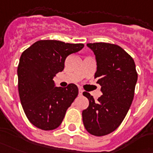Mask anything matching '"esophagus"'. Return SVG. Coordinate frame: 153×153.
<instances>
[{
    "mask_svg": "<svg viewBox=\"0 0 153 153\" xmlns=\"http://www.w3.org/2000/svg\"><path fill=\"white\" fill-rule=\"evenodd\" d=\"M82 89H81V88H79V94L80 96H81V95H82Z\"/></svg>",
    "mask_w": 153,
    "mask_h": 153,
    "instance_id": "esophagus-1",
    "label": "esophagus"
}]
</instances>
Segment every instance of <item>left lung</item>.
Listing matches in <instances>:
<instances>
[{"label": "left lung", "instance_id": "8db88e82", "mask_svg": "<svg viewBox=\"0 0 153 153\" xmlns=\"http://www.w3.org/2000/svg\"><path fill=\"white\" fill-rule=\"evenodd\" d=\"M95 54V78L101 86L102 96L95 101L84 91L89 105L82 113V123L90 134L103 136L123 123L134 98L138 74L133 58L118 45L108 43L88 44Z\"/></svg>", "mask_w": 153, "mask_h": 153}]
</instances>
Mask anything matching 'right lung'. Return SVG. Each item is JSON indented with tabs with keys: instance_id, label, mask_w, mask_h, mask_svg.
Returning <instances> with one entry per match:
<instances>
[{
	"instance_id": "add662e5",
	"label": "right lung",
	"mask_w": 153,
	"mask_h": 153,
	"mask_svg": "<svg viewBox=\"0 0 153 153\" xmlns=\"http://www.w3.org/2000/svg\"><path fill=\"white\" fill-rule=\"evenodd\" d=\"M84 45L47 39L34 43L21 55L18 66L19 93L31 124L44 131L57 128L79 94L75 84L56 87L53 78L65 67L69 55Z\"/></svg>"
}]
</instances>
